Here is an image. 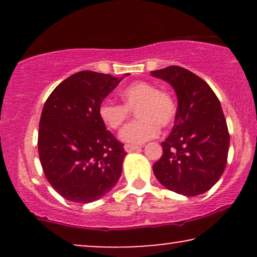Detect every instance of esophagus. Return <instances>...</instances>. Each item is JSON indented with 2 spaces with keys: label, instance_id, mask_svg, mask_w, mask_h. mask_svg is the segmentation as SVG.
Here are the masks:
<instances>
[{
  "label": "esophagus",
  "instance_id": "1",
  "mask_svg": "<svg viewBox=\"0 0 257 257\" xmlns=\"http://www.w3.org/2000/svg\"><path fill=\"white\" fill-rule=\"evenodd\" d=\"M124 149L126 152H135V151H138L140 150L139 146H135V145H128V144H126V145L124 146Z\"/></svg>",
  "mask_w": 257,
  "mask_h": 257
}]
</instances>
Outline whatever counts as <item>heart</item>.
<instances>
[{
    "label": "heart",
    "mask_w": 257,
    "mask_h": 257,
    "mask_svg": "<svg viewBox=\"0 0 257 257\" xmlns=\"http://www.w3.org/2000/svg\"><path fill=\"white\" fill-rule=\"evenodd\" d=\"M124 105L103 101L98 108V114L107 127L118 130L127 120L130 111H137V119L125 126L119 133L122 142L142 145L156 138L159 125H171L177 114L174 98L166 91H159L157 85L149 82H137L122 90Z\"/></svg>",
    "instance_id": "1"
}]
</instances>
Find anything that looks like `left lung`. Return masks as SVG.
Listing matches in <instances>:
<instances>
[{
  "instance_id": "8db88e82",
  "label": "left lung",
  "mask_w": 257,
  "mask_h": 257,
  "mask_svg": "<svg viewBox=\"0 0 257 257\" xmlns=\"http://www.w3.org/2000/svg\"><path fill=\"white\" fill-rule=\"evenodd\" d=\"M175 91L177 114L153 173L164 187L200 195L219 181L227 164L229 133L222 107L205 80L180 66L151 71Z\"/></svg>"
}]
</instances>
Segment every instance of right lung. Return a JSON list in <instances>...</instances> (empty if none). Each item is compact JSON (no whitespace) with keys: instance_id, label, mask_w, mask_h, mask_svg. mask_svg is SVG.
Listing matches in <instances>:
<instances>
[{"instance_id":"obj_1","label":"right lung","mask_w":257,"mask_h":257,"mask_svg":"<svg viewBox=\"0 0 257 257\" xmlns=\"http://www.w3.org/2000/svg\"><path fill=\"white\" fill-rule=\"evenodd\" d=\"M80 71L56 86L45 101L38 154L45 178L58 194L89 203L111 191L121 175L124 144L115 140L98 108L124 77Z\"/></svg>"}]
</instances>
